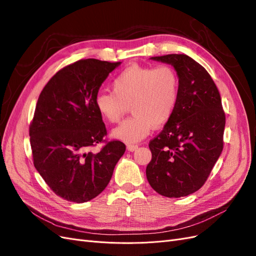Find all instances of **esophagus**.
I'll use <instances>...</instances> for the list:
<instances>
[{"mask_svg": "<svg viewBox=\"0 0 256 256\" xmlns=\"http://www.w3.org/2000/svg\"><path fill=\"white\" fill-rule=\"evenodd\" d=\"M138 145H127V150L128 152H134L138 150Z\"/></svg>", "mask_w": 256, "mask_h": 256, "instance_id": "1", "label": "esophagus"}]
</instances>
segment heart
Returning a JSON list of instances; mask_svg holds the SVG:
<instances>
[{"label":"heart","mask_w":256,"mask_h":256,"mask_svg":"<svg viewBox=\"0 0 256 256\" xmlns=\"http://www.w3.org/2000/svg\"><path fill=\"white\" fill-rule=\"evenodd\" d=\"M112 92H99L94 99L96 111L109 122H118L127 106L134 116L114 128L111 136L128 144L148 136L154 127L166 125L180 99V79L170 66L156 68L134 65L112 81Z\"/></svg>","instance_id":"b5f03b06"}]
</instances>
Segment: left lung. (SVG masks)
I'll list each match as a JSON object with an SVG mask.
<instances>
[{
    "instance_id": "1",
    "label": "left lung",
    "mask_w": 256,
    "mask_h": 256,
    "mask_svg": "<svg viewBox=\"0 0 256 256\" xmlns=\"http://www.w3.org/2000/svg\"><path fill=\"white\" fill-rule=\"evenodd\" d=\"M172 65L180 79V99L172 118L150 142L146 177L166 198L187 196L205 184L223 150L226 114L206 69L186 54L150 58Z\"/></svg>"
}]
</instances>
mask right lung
<instances>
[{"instance_id": "1", "label": "right lung", "mask_w": 256, "mask_h": 256, "mask_svg": "<svg viewBox=\"0 0 256 256\" xmlns=\"http://www.w3.org/2000/svg\"><path fill=\"white\" fill-rule=\"evenodd\" d=\"M122 63L95 58L76 62L54 74L37 100L30 126L34 166L56 196L85 203L102 193L126 150L120 141L98 152L106 129L94 99L110 72Z\"/></svg>"}]
</instances>
